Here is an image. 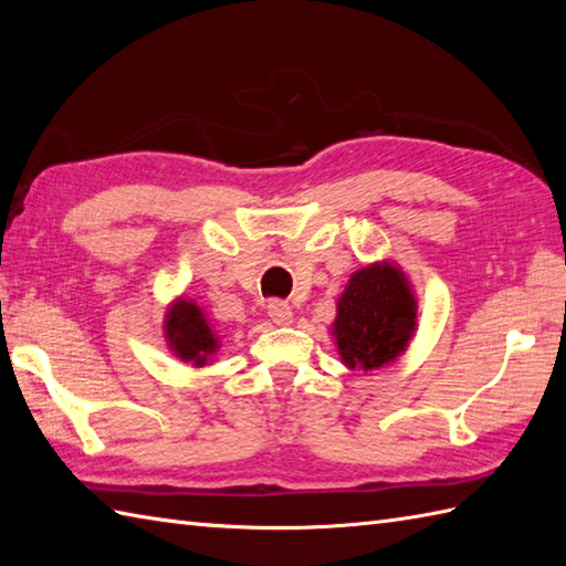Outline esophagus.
<instances>
[{
  "label": "esophagus",
  "mask_w": 566,
  "mask_h": 566,
  "mask_svg": "<svg viewBox=\"0 0 566 566\" xmlns=\"http://www.w3.org/2000/svg\"><path fill=\"white\" fill-rule=\"evenodd\" d=\"M268 314L276 323V326H286V323H292V318H294L292 306L286 302H280V298H272V302L268 304Z\"/></svg>",
  "instance_id": "34e87169"
}]
</instances>
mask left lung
I'll return each mask as SVG.
<instances>
[{
  "label": "left lung",
  "mask_w": 566,
  "mask_h": 566,
  "mask_svg": "<svg viewBox=\"0 0 566 566\" xmlns=\"http://www.w3.org/2000/svg\"><path fill=\"white\" fill-rule=\"evenodd\" d=\"M416 296L394 262L357 270L338 298L333 338L345 367L379 369L394 363L416 333Z\"/></svg>",
  "instance_id": "left-lung-1"
}]
</instances>
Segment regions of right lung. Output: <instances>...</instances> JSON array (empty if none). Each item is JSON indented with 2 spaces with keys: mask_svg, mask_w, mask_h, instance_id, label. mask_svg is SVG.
Returning <instances> with one entry per match:
<instances>
[{
  "mask_svg": "<svg viewBox=\"0 0 566 566\" xmlns=\"http://www.w3.org/2000/svg\"><path fill=\"white\" fill-rule=\"evenodd\" d=\"M165 340L179 359L195 367L207 365L219 350V335L211 328L207 314L189 298H177L167 308Z\"/></svg>",
  "mask_w": 566,
  "mask_h": 566,
  "instance_id": "add662e5",
  "label": "right lung"
}]
</instances>
